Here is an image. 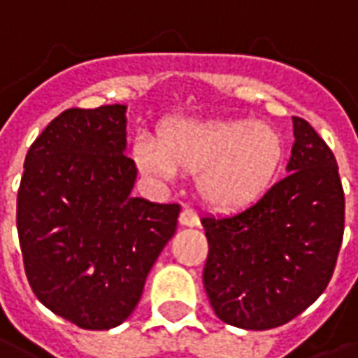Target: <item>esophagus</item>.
Instances as JSON below:
<instances>
[{"instance_id":"esophagus-1","label":"esophagus","mask_w":358,"mask_h":358,"mask_svg":"<svg viewBox=\"0 0 358 358\" xmlns=\"http://www.w3.org/2000/svg\"><path fill=\"white\" fill-rule=\"evenodd\" d=\"M180 223L185 225V227H195L199 225V214L189 206H185L182 212H180Z\"/></svg>"}]
</instances>
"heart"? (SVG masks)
Returning a JSON list of instances; mask_svg holds the SVG:
<instances>
[{
  "instance_id": "b5f03b06",
  "label": "heart",
  "mask_w": 358,
  "mask_h": 358,
  "mask_svg": "<svg viewBox=\"0 0 358 358\" xmlns=\"http://www.w3.org/2000/svg\"><path fill=\"white\" fill-rule=\"evenodd\" d=\"M135 157L159 178L197 176L206 203L233 208L250 203L266 187L282 159V141L259 122L174 120L136 138Z\"/></svg>"
}]
</instances>
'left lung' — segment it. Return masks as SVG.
Returning a JSON list of instances; mask_svg holds the SVG:
<instances>
[{
	"instance_id": "obj_1",
	"label": "left lung",
	"mask_w": 358,
	"mask_h": 358,
	"mask_svg": "<svg viewBox=\"0 0 358 358\" xmlns=\"http://www.w3.org/2000/svg\"><path fill=\"white\" fill-rule=\"evenodd\" d=\"M287 176L252 206L204 215L203 282L223 323L266 331L289 323L321 296L336 266L345 197L336 157L294 116Z\"/></svg>"
}]
</instances>
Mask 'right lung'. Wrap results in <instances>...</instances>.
Listing matches in <instances>:
<instances>
[{
	"label": "right lung",
	"instance_id": "1",
	"mask_svg": "<svg viewBox=\"0 0 358 358\" xmlns=\"http://www.w3.org/2000/svg\"><path fill=\"white\" fill-rule=\"evenodd\" d=\"M125 106L67 108L24 161L16 229L35 296L80 329L129 317L150 268L176 233L180 204L133 197Z\"/></svg>",
	"mask_w": 358,
	"mask_h": 358
}]
</instances>
